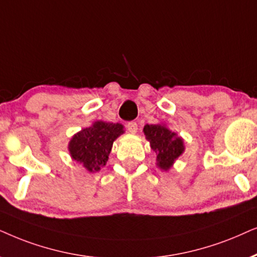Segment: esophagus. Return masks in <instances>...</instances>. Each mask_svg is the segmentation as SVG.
Masks as SVG:
<instances>
[{
  "mask_svg": "<svg viewBox=\"0 0 257 257\" xmlns=\"http://www.w3.org/2000/svg\"><path fill=\"white\" fill-rule=\"evenodd\" d=\"M126 129H128L129 133H132V134H135L136 132H138V123L132 121V122H128V124H126Z\"/></svg>",
  "mask_w": 257,
  "mask_h": 257,
  "instance_id": "esophagus-1",
  "label": "esophagus"
}]
</instances>
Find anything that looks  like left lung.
<instances>
[{
	"instance_id": "8db88e82",
	"label": "left lung",
	"mask_w": 257,
	"mask_h": 257,
	"mask_svg": "<svg viewBox=\"0 0 257 257\" xmlns=\"http://www.w3.org/2000/svg\"><path fill=\"white\" fill-rule=\"evenodd\" d=\"M143 133L156 154L157 167L169 170L184 152L183 140L163 124H146Z\"/></svg>"
}]
</instances>
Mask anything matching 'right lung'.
Listing matches in <instances>:
<instances>
[{
  "mask_svg": "<svg viewBox=\"0 0 257 257\" xmlns=\"http://www.w3.org/2000/svg\"><path fill=\"white\" fill-rule=\"evenodd\" d=\"M123 133L119 123L96 121L71 138L68 146L70 156L88 172H98L107 163L112 143Z\"/></svg>",
  "mask_w": 257,
  "mask_h": 257,
  "instance_id": "add662e5",
  "label": "right lung"
}]
</instances>
